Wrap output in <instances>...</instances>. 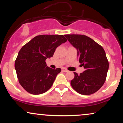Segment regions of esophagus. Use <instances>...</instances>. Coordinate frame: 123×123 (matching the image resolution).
I'll list each match as a JSON object with an SVG mask.
<instances>
[{
  "mask_svg": "<svg viewBox=\"0 0 123 123\" xmlns=\"http://www.w3.org/2000/svg\"><path fill=\"white\" fill-rule=\"evenodd\" d=\"M62 71L63 72H68V70L66 69V68H62Z\"/></svg>",
  "mask_w": 123,
  "mask_h": 123,
  "instance_id": "obj_1",
  "label": "esophagus"
}]
</instances>
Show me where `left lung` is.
Masks as SVG:
<instances>
[{"mask_svg":"<svg viewBox=\"0 0 123 123\" xmlns=\"http://www.w3.org/2000/svg\"><path fill=\"white\" fill-rule=\"evenodd\" d=\"M65 36L77 49V57L84 71L70 81L72 88L82 95H91L102 87L106 78L109 62L104 49L88 36L82 35H65Z\"/></svg>","mask_w":123,"mask_h":123,"instance_id":"1","label":"left lung"}]
</instances>
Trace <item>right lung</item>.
<instances>
[{
  "label": "right lung",
  "instance_id": "1",
  "mask_svg": "<svg viewBox=\"0 0 123 123\" xmlns=\"http://www.w3.org/2000/svg\"><path fill=\"white\" fill-rule=\"evenodd\" d=\"M65 35H42L36 36L19 50L15 61L18 81L27 92L43 94L51 88L60 68H50L47 58L53 56L55 49L67 41Z\"/></svg>",
  "mask_w": 123,
  "mask_h": 123
}]
</instances>
